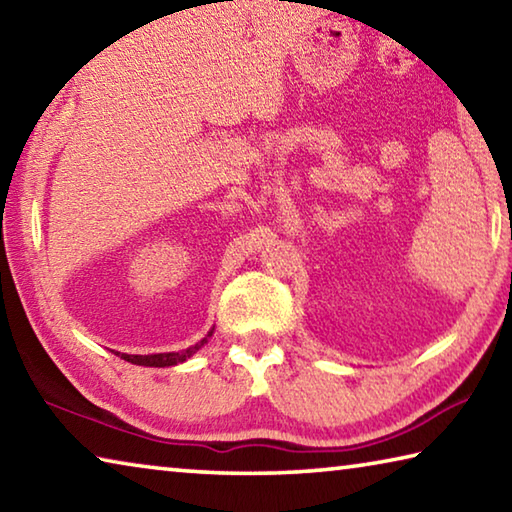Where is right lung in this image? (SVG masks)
<instances>
[{
	"label": "right lung",
	"instance_id": "1",
	"mask_svg": "<svg viewBox=\"0 0 512 512\" xmlns=\"http://www.w3.org/2000/svg\"><path fill=\"white\" fill-rule=\"evenodd\" d=\"M212 332H214V329H210V332H207V336H205L203 341H198L196 345H192V348H187L183 352H160V354H121V352H117V354L124 361L135 363V366H151V368L176 366V363L187 361L196 350H201L203 345L207 343V339H210V336H212Z\"/></svg>",
	"mask_w": 512,
	"mask_h": 512
}]
</instances>
